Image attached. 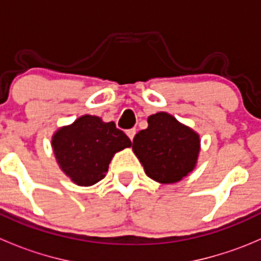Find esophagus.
I'll return each mask as SVG.
<instances>
[{
    "instance_id": "1",
    "label": "esophagus",
    "mask_w": 261,
    "mask_h": 261,
    "mask_svg": "<svg viewBox=\"0 0 261 261\" xmlns=\"http://www.w3.org/2000/svg\"><path fill=\"white\" fill-rule=\"evenodd\" d=\"M126 134H127L128 139H130V140L133 141L134 138H135V135H136V128H130V130L126 131Z\"/></svg>"
}]
</instances>
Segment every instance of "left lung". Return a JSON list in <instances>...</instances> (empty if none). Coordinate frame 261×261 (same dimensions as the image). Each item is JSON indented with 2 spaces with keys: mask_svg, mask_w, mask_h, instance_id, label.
I'll use <instances>...</instances> for the list:
<instances>
[{
  "mask_svg": "<svg viewBox=\"0 0 261 261\" xmlns=\"http://www.w3.org/2000/svg\"><path fill=\"white\" fill-rule=\"evenodd\" d=\"M199 150L198 134L168 112L150 115L147 128L133 141V151L147 177L162 184L177 183L193 172Z\"/></svg>",
  "mask_w": 261,
  "mask_h": 261,
  "instance_id": "obj_1",
  "label": "left lung"
}]
</instances>
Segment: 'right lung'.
I'll return each instance as SVG.
<instances>
[{
    "label": "right lung",
    "instance_id": "add662e5",
    "mask_svg": "<svg viewBox=\"0 0 261 261\" xmlns=\"http://www.w3.org/2000/svg\"><path fill=\"white\" fill-rule=\"evenodd\" d=\"M131 141L115 122L98 116L83 115L73 123L58 128L51 147L60 170L74 184L89 187L102 180L116 152Z\"/></svg>",
    "mask_w": 261,
    "mask_h": 261
}]
</instances>
